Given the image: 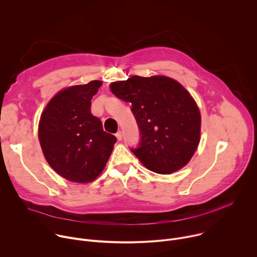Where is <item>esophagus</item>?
<instances>
[{
    "instance_id": "obj_1",
    "label": "esophagus",
    "mask_w": 257,
    "mask_h": 257,
    "mask_svg": "<svg viewBox=\"0 0 257 257\" xmlns=\"http://www.w3.org/2000/svg\"><path fill=\"white\" fill-rule=\"evenodd\" d=\"M116 137H117V139L119 140V141H121L122 140V132L121 131H118L117 133H116Z\"/></svg>"
}]
</instances>
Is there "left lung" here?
I'll list each match as a JSON object with an SVG mask.
<instances>
[{
    "mask_svg": "<svg viewBox=\"0 0 257 257\" xmlns=\"http://www.w3.org/2000/svg\"><path fill=\"white\" fill-rule=\"evenodd\" d=\"M109 88L132 104L141 135L139 148L132 152L145 168L169 175L190 162L200 141L201 115L184 86L164 75H135L112 82Z\"/></svg>",
    "mask_w": 257,
    "mask_h": 257,
    "instance_id": "8db88e82",
    "label": "left lung"
}]
</instances>
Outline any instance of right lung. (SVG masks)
<instances>
[{"label": "right lung", "mask_w": 257, "mask_h": 257, "mask_svg": "<svg viewBox=\"0 0 257 257\" xmlns=\"http://www.w3.org/2000/svg\"><path fill=\"white\" fill-rule=\"evenodd\" d=\"M101 84L93 80L61 89L41 115L39 139L44 156L56 173L71 182L94 181L117 141L90 113L91 98Z\"/></svg>", "instance_id": "add662e5"}]
</instances>
